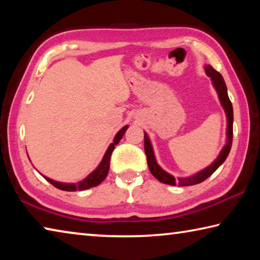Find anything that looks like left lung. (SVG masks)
I'll return each instance as SVG.
<instances>
[{
  "instance_id": "obj_1",
  "label": "left lung",
  "mask_w": 260,
  "mask_h": 260,
  "mask_svg": "<svg viewBox=\"0 0 260 260\" xmlns=\"http://www.w3.org/2000/svg\"><path fill=\"white\" fill-rule=\"evenodd\" d=\"M205 72L211 78V80H212L213 86L218 93L220 103H221L222 108L225 109V112L227 116V142H226V146L222 148V150L219 153L217 159H215L210 166L206 167V169L201 171V172H199V173L191 175V177L177 179V178H174L173 175H171L167 172H165V171L157 164L155 155H153V150H152L150 140H149L147 133H144V151H146V155H147V161H148L149 170H150V172L153 177H155L158 181H160L162 183L171 184V186L186 187V186H192V184L203 182L204 180L208 179L210 175L212 174L214 171L217 170L218 167L226 160L228 153H230V151H231L232 142H233V105H232L230 98H228L226 83H225V80H223L221 74H220L218 71H215V70L211 67V65H206Z\"/></svg>"
}]
</instances>
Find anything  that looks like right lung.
<instances>
[{"instance_id":"1","label":"right lung","mask_w":260,"mask_h":260,"mask_svg":"<svg viewBox=\"0 0 260 260\" xmlns=\"http://www.w3.org/2000/svg\"><path fill=\"white\" fill-rule=\"evenodd\" d=\"M128 128V126H124L114 136L113 142L110 144L107 152L103 157L101 164L98 166L94 172H91L87 178H85L82 181H79L78 183H61V182H57L51 180L49 178L45 177L47 181H49L52 186H55L56 188L60 189V190H65V191H76V190H86V189H89L91 187H96L103 181V180L107 178L108 172H109V167H110V159H111V153L114 150V147L119 143V141L121 140L122 136H124L126 129Z\"/></svg>"}]
</instances>
